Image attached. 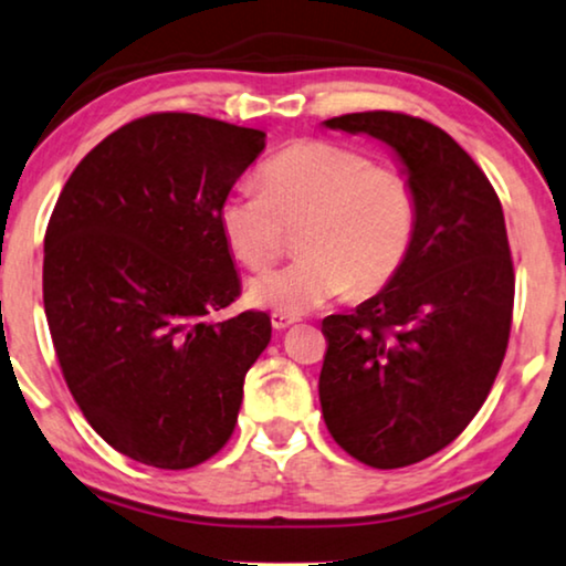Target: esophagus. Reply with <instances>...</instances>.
<instances>
[{
  "mask_svg": "<svg viewBox=\"0 0 566 566\" xmlns=\"http://www.w3.org/2000/svg\"><path fill=\"white\" fill-rule=\"evenodd\" d=\"M293 322H296V317H289V314H273V327L281 333V329H289Z\"/></svg>",
  "mask_w": 566,
  "mask_h": 566,
  "instance_id": "1",
  "label": "esophagus"
}]
</instances>
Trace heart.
<instances>
[{"instance_id": "obj_1", "label": "heart", "mask_w": 566, "mask_h": 566, "mask_svg": "<svg viewBox=\"0 0 566 566\" xmlns=\"http://www.w3.org/2000/svg\"><path fill=\"white\" fill-rule=\"evenodd\" d=\"M262 192L237 189L220 205L226 244L262 270L296 233L298 260L256 275L249 301L273 314L314 312L329 301L385 289L413 249L418 197L400 168L329 139H298L260 168Z\"/></svg>"}]
</instances>
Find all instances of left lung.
Returning a JSON list of instances; mask_svg holds the SVG:
<instances>
[{"mask_svg": "<svg viewBox=\"0 0 566 566\" xmlns=\"http://www.w3.org/2000/svg\"><path fill=\"white\" fill-rule=\"evenodd\" d=\"M325 127L390 145L418 197L400 273L350 314L322 319L329 434L350 458L390 471L444 450L489 398L515 304L507 229L486 174L431 122L364 112Z\"/></svg>", "mask_w": 566, "mask_h": 566, "instance_id": "8db88e82", "label": "left lung"}]
</instances>
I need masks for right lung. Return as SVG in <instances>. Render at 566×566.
<instances>
[{"label": "right lung", "instance_id": "add662e5", "mask_svg": "<svg viewBox=\"0 0 566 566\" xmlns=\"http://www.w3.org/2000/svg\"><path fill=\"white\" fill-rule=\"evenodd\" d=\"M265 132L164 112L80 160L43 239V310L72 398L116 452L185 471L237 427L265 312L241 293L218 212Z\"/></svg>", "mask_w": 566, "mask_h": 566}]
</instances>
